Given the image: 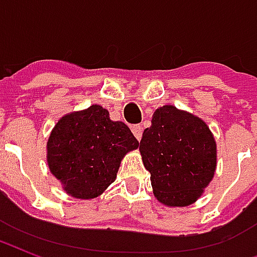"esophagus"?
<instances>
[{
    "label": "esophagus",
    "mask_w": 257,
    "mask_h": 257,
    "mask_svg": "<svg viewBox=\"0 0 257 257\" xmlns=\"http://www.w3.org/2000/svg\"><path fill=\"white\" fill-rule=\"evenodd\" d=\"M132 132H134L135 138L138 140L142 139V135H143V128L140 126V125H135V126H132Z\"/></svg>",
    "instance_id": "obj_1"
}]
</instances>
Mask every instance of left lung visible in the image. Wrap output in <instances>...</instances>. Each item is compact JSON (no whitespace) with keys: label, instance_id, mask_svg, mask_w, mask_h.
I'll use <instances>...</instances> for the list:
<instances>
[{"label":"left lung","instance_id":"1","mask_svg":"<svg viewBox=\"0 0 257 257\" xmlns=\"http://www.w3.org/2000/svg\"><path fill=\"white\" fill-rule=\"evenodd\" d=\"M139 150L156 197L169 206L194 202L215 175L216 143L209 128L173 106L154 112Z\"/></svg>","mask_w":257,"mask_h":257}]
</instances>
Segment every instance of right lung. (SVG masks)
Masks as SVG:
<instances>
[{"label": "right lung", "mask_w": 257, "mask_h": 257, "mask_svg": "<svg viewBox=\"0 0 257 257\" xmlns=\"http://www.w3.org/2000/svg\"><path fill=\"white\" fill-rule=\"evenodd\" d=\"M138 147L125 123L93 104L56 123L48 140V165L70 195L95 198L115 180L122 157Z\"/></svg>", "instance_id": "add662e5"}]
</instances>
